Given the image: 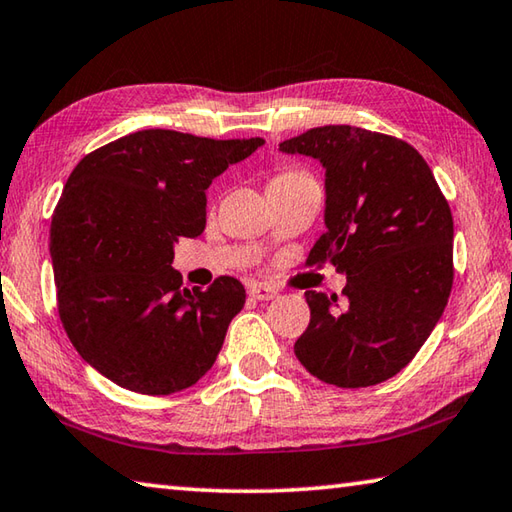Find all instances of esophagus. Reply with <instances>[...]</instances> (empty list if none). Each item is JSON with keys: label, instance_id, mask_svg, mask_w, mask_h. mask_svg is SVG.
Instances as JSON below:
<instances>
[{"label": "esophagus", "instance_id": "esophagus-1", "mask_svg": "<svg viewBox=\"0 0 512 512\" xmlns=\"http://www.w3.org/2000/svg\"><path fill=\"white\" fill-rule=\"evenodd\" d=\"M248 296L259 300V302H264V300L277 298V296H280V293H277V291L271 289V287H266V284H253V287H250V291H248Z\"/></svg>", "mask_w": 512, "mask_h": 512}]
</instances>
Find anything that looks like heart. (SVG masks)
Returning a JSON list of instances; mask_svg holds the SVG:
<instances>
[{"mask_svg":"<svg viewBox=\"0 0 512 512\" xmlns=\"http://www.w3.org/2000/svg\"><path fill=\"white\" fill-rule=\"evenodd\" d=\"M287 176H302V173H293V171H287V173H280L277 178H287Z\"/></svg>","mask_w":512,"mask_h":512,"instance_id":"1","label":"heart"}]
</instances>
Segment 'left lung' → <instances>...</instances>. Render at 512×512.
I'll list each match as a JSON object with an SVG mask.
<instances>
[{"mask_svg":"<svg viewBox=\"0 0 512 512\" xmlns=\"http://www.w3.org/2000/svg\"><path fill=\"white\" fill-rule=\"evenodd\" d=\"M325 167L327 230L309 266L348 277L339 298L305 291L311 320L293 345L311 375L339 388L395 377L429 339L454 282V219L422 155L397 137L318 126L280 144Z\"/></svg>","mask_w":512,"mask_h":512,"instance_id":"8db88e82","label":"left lung"}]
</instances>
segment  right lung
Here are the masks:
<instances>
[{
  "mask_svg": "<svg viewBox=\"0 0 512 512\" xmlns=\"http://www.w3.org/2000/svg\"><path fill=\"white\" fill-rule=\"evenodd\" d=\"M264 144L149 128L76 164L51 216L58 316L76 352L117 386L169 395L212 368L244 284L185 289L180 237L205 230V189Z\"/></svg>",
  "mask_w": 512,
  "mask_h": 512,
  "instance_id": "1",
  "label": "right lung"
}]
</instances>
